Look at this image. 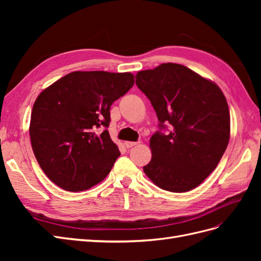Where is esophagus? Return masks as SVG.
Here are the masks:
<instances>
[{
	"label": "esophagus",
	"mask_w": 261,
	"mask_h": 261,
	"mask_svg": "<svg viewBox=\"0 0 261 261\" xmlns=\"http://www.w3.org/2000/svg\"><path fill=\"white\" fill-rule=\"evenodd\" d=\"M124 145H125L126 148H132L134 146H136L137 143H135V141H125Z\"/></svg>",
	"instance_id": "34e87169"
}]
</instances>
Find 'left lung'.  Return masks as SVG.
I'll list each match as a JSON object with an SVG mask.
<instances>
[{
    "instance_id": "obj_1",
    "label": "left lung",
    "mask_w": 261,
    "mask_h": 261,
    "mask_svg": "<svg viewBox=\"0 0 261 261\" xmlns=\"http://www.w3.org/2000/svg\"><path fill=\"white\" fill-rule=\"evenodd\" d=\"M136 85L156 113L160 129L150 138L145 174L164 191L185 193L217 168L230 140V111L219 86L188 67L163 63L140 70Z\"/></svg>"
}]
</instances>
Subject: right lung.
Wrapping results in <instances>:
<instances>
[{"label": "right lung", "mask_w": 261, "mask_h": 261, "mask_svg": "<svg viewBox=\"0 0 261 261\" xmlns=\"http://www.w3.org/2000/svg\"><path fill=\"white\" fill-rule=\"evenodd\" d=\"M133 85L130 73L78 70L37 97L29 126L31 147L54 184L83 192L107 177L121 154L107 129L110 108Z\"/></svg>", "instance_id": "add662e5"}]
</instances>
